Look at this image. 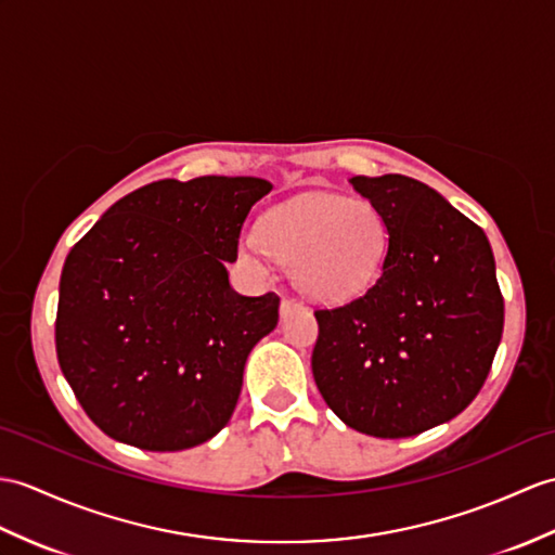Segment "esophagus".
Wrapping results in <instances>:
<instances>
[{"label":"esophagus","mask_w":555,"mask_h":555,"mask_svg":"<svg viewBox=\"0 0 555 555\" xmlns=\"http://www.w3.org/2000/svg\"><path fill=\"white\" fill-rule=\"evenodd\" d=\"M295 307H298V305H295L293 300H288V298H283V300H281V317H286L288 312H293V309H295Z\"/></svg>","instance_id":"obj_1"}]
</instances>
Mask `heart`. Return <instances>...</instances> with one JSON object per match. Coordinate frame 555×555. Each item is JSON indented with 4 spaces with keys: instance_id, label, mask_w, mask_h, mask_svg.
I'll list each match as a JSON object with an SVG mask.
<instances>
[{
    "instance_id": "1",
    "label": "heart",
    "mask_w": 555,
    "mask_h": 555,
    "mask_svg": "<svg viewBox=\"0 0 555 555\" xmlns=\"http://www.w3.org/2000/svg\"><path fill=\"white\" fill-rule=\"evenodd\" d=\"M388 246V222L371 201L302 193L269 210L260 234L241 238L238 255L260 274L276 257L309 300L338 305L373 286Z\"/></svg>"
}]
</instances>
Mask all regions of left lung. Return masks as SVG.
Returning <instances> with one entry per match:
<instances>
[{
    "label": "left lung",
    "instance_id": "1",
    "mask_svg": "<svg viewBox=\"0 0 555 555\" xmlns=\"http://www.w3.org/2000/svg\"><path fill=\"white\" fill-rule=\"evenodd\" d=\"M383 212L390 246L376 283L319 309L312 373L350 428L397 440L459 416L492 369L504 298L485 231L404 175L350 179Z\"/></svg>",
    "mask_w": 555,
    "mask_h": 555
}]
</instances>
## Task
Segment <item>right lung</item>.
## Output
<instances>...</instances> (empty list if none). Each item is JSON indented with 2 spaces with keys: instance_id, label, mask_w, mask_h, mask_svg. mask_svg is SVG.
<instances>
[{
  "instance_id": "obj_1",
  "label": "right lung",
  "mask_w": 555,
  "mask_h": 555,
  "mask_svg": "<svg viewBox=\"0 0 555 555\" xmlns=\"http://www.w3.org/2000/svg\"><path fill=\"white\" fill-rule=\"evenodd\" d=\"M269 191L260 177L160 179L111 205L68 253L59 364L113 440L182 452L229 423L250 350L279 324L276 295H241L227 272Z\"/></svg>"
}]
</instances>
